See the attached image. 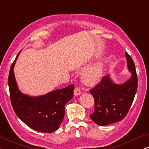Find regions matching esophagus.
I'll use <instances>...</instances> for the list:
<instances>
[{
	"label": "esophagus",
	"mask_w": 149,
	"mask_h": 149,
	"mask_svg": "<svg viewBox=\"0 0 149 149\" xmlns=\"http://www.w3.org/2000/svg\"><path fill=\"white\" fill-rule=\"evenodd\" d=\"M81 89L79 88V87H76V88H75L74 89V94L75 95H80L81 94Z\"/></svg>",
	"instance_id": "1"
}]
</instances>
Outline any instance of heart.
Returning a JSON list of instances; mask_svg holds the SVG:
<instances>
[{
	"mask_svg": "<svg viewBox=\"0 0 149 149\" xmlns=\"http://www.w3.org/2000/svg\"><path fill=\"white\" fill-rule=\"evenodd\" d=\"M104 71V64L102 61H97L87 67L81 73V80L85 85L92 86L101 81Z\"/></svg>",
	"mask_w": 149,
	"mask_h": 149,
	"instance_id": "heart-1",
	"label": "heart"
}]
</instances>
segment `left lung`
<instances>
[{
	"label": "left lung",
	"mask_w": 149,
	"mask_h": 149,
	"mask_svg": "<svg viewBox=\"0 0 149 149\" xmlns=\"http://www.w3.org/2000/svg\"><path fill=\"white\" fill-rule=\"evenodd\" d=\"M127 67L132 76L125 83L116 84L110 75L89 90L95 101L94 112L90 118L97 125L105 126L121 121L127 115L135 97L138 77L132 58L125 53Z\"/></svg>",
	"instance_id": "8db88e82"
}]
</instances>
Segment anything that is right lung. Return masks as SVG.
<instances>
[{
  "label": "right lung",
  "instance_id": "right-lung-1",
  "mask_svg": "<svg viewBox=\"0 0 149 149\" xmlns=\"http://www.w3.org/2000/svg\"><path fill=\"white\" fill-rule=\"evenodd\" d=\"M10 68L8 83L12 107L18 117L32 130L52 133L60 127L64 117L66 104L73 97L74 85L33 97L19 91L14 75L16 60Z\"/></svg>",
  "mask_w": 149,
  "mask_h": 149
}]
</instances>
